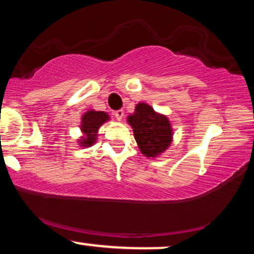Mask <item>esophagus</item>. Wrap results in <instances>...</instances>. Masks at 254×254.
<instances>
[{"label": "esophagus", "instance_id": "obj_1", "mask_svg": "<svg viewBox=\"0 0 254 254\" xmlns=\"http://www.w3.org/2000/svg\"><path fill=\"white\" fill-rule=\"evenodd\" d=\"M115 117L117 118V121H122V119H123V117H124V111H122V110L116 111Z\"/></svg>", "mask_w": 254, "mask_h": 254}]
</instances>
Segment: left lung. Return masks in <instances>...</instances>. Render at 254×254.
I'll return each instance as SVG.
<instances>
[{"label": "left lung", "instance_id": "obj_1", "mask_svg": "<svg viewBox=\"0 0 254 254\" xmlns=\"http://www.w3.org/2000/svg\"><path fill=\"white\" fill-rule=\"evenodd\" d=\"M132 127L139 150L147 157H157L170 147L173 141V129L170 119L156 112L150 105L138 103L135 112L127 118Z\"/></svg>", "mask_w": 254, "mask_h": 254}]
</instances>
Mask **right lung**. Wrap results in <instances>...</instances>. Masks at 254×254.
<instances>
[{
    "label": "right lung",
    "instance_id": "obj_1",
    "mask_svg": "<svg viewBox=\"0 0 254 254\" xmlns=\"http://www.w3.org/2000/svg\"><path fill=\"white\" fill-rule=\"evenodd\" d=\"M107 121H110V116L104 111L88 110L84 112L81 118L80 130L82 136L78 138V145L82 148L92 147L98 139L99 127Z\"/></svg>",
    "mask_w": 254,
    "mask_h": 254
}]
</instances>
